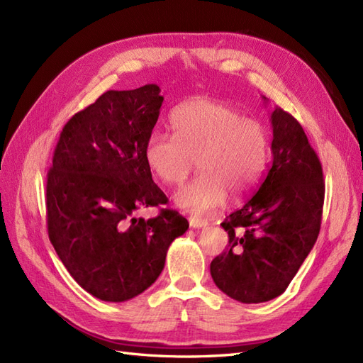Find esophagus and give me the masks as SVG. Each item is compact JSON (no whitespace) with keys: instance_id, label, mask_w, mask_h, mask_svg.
Wrapping results in <instances>:
<instances>
[{"instance_id":"esophagus-1","label":"esophagus","mask_w":363,"mask_h":363,"mask_svg":"<svg viewBox=\"0 0 363 363\" xmlns=\"http://www.w3.org/2000/svg\"><path fill=\"white\" fill-rule=\"evenodd\" d=\"M189 225L191 228H204L207 225V221L206 219H201V218H189Z\"/></svg>"}]
</instances>
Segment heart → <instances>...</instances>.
I'll list each match as a JSON object with an SVG mask.
<instances>
[{"label":"heart","instance_id":"obj_1","mask_svg":"<svg viewBox=\"0 0 363 363\" xmlns=\"http://www.w3.org/2000/svg\"><path fill=\"white\" fill-rule=\"evenodd\" d=\"M174 134L152 130L144 156L150 171L169 186H180L195 169L201 174L175 194L183 211L204 215L221 207L227 194L247 195L267 168L268 131L236 108L216 101H194L172 113Z\"/></svg>","mask_w":363,"mask_h":363}]
</instances>
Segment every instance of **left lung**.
<instances>
[{
	"label": "left lung",
	"mask_w": 363,
	"mask_h": 363,
	"mask_svg": "<svg viewBox=\"0 0 363 363\" xmlns=\"http://www.w3.org/2000/svg\"><path fill=\"white\" fill-rule=\"evenodd\" d=\"M271 125V167L256 194L221 224L228 247L211 263L216 286L247 304L269 301L286 291L321 227L320 159L292 115L276 107Z\"/></svg>",
	"instance_id": "1"
}]
</instances>
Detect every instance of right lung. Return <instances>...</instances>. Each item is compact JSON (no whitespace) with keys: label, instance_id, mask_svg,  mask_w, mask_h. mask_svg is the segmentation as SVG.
Here are the masks:
<instances>
[{"label":"right lung","instance_id":"add662e5","mask_svg":"<svg viewBox=\"0 0 363 363\" xmlns=\"http://www.w3.org/2000/svg\"><path fill=\"white\" fill-rule=\"evenodd\" d=\"M163 96L157 84L107 91L65 124L47 179L48 236L65 268L95 298L127 301L148 289L189 224L167 204L144 148Z\"/></svg>","mask_w":363,"mask_h":363}]
</instances>
